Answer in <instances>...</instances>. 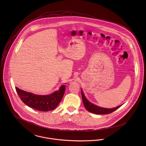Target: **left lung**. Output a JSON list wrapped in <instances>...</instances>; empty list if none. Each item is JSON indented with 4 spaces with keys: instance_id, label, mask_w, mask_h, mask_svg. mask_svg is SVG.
<instances>
[{
    "instance_id": "8db88e82",
    "label": "left lung",
    "mask_w": 146,
    "mask_h": 146,
    "mask_svg": "<svg viewBox=\"0 0 146 146\" xmlns=\"http://www.w3.org/2000/svg\"><path fill=\"white\" fill-rule=\"evenodd\" d=\"M82 99L83 101L84 105L85 107V108L90 112L97 114V115H104V114H108L110 113H112V112L115 111L117 109H118L119 107H120L121 106H119L118 107H116L113 108H102L98 106H97L94 104H91L90 102L88 101V100L86 98L83 92L82 89Z\"/></svg>"
}]
</instances>
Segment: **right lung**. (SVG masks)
<instances>
[{"instance_id": "add662e5", "label": "right lung", "mask_w": 146, "mask_h": 146, "mask_svg": "<svg viewBox=\"0 0 146 146\" xmlns=\"http://www.w3.org/2000/svg\"><path fill=\"white\" fill-rule=\"evenodd\" d=\"M21 101L30 107L40 111H48L55 109L62 99L65 85H62L59 90L50 95L40 96L27 92L16 87Z\"/></svg>"}]
</instances>
